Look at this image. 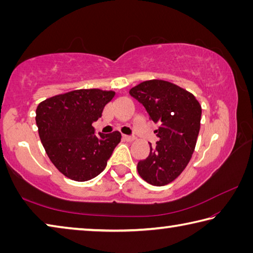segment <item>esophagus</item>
<instances>
[{
	"label": "esophagus",
	"mask_w": 253,
	"mask_h": 253,
	"mask_svg": "<svg viewBox=\"0 0 253 253\" xmlns=\"http://www.w3.org/2000/svg\"><path fill=\"white\" fill-rule=\"evenodd\" d=\"M123 137H124V139L128 140V142H131V140L135 139L134 135H123Z\"/></svg>",
	"instance_id": "34e87169"
}]
</instances>
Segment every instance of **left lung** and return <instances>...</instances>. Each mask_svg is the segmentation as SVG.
Wrapping results in <instances>:
<instances>
[{
    "instance_id": "8db88e82",
    "label": "left lung",
    "mask_w": 253,
    "mask_h": 253,
    "mask_svg": "<svg viewBox=\"0 0 253 253\" xmlns=\"http://www.w3.org/2000/svg\"><path fill=\"white\" fill-rule=\"evenodd\" d=\"M129 93L142 104L154 123L158 137L149 155L139 161L137 170L155 186L173 182L190 162L198 139L202 108L191 92L165 80H146Z\"/></svg>"
}]
</instances>
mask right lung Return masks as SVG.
<instances>
[{"label":"right lung","instance_id":"obj_1","mask_svg":"<svg viewBox=\"0 0 253 253\" xmlns=\"http://www.w3.org/2000/svg\"><path fill=\"white\" fill-rule=\"evenodd\" d=\"M114 96L111 90L78 89L48 98L37 107L41 143L50 161L68 178L84 182L96 177L121 142L119 131L96 135L92 127Z\"/></svg>","mask_w":253,"mask_h":253}]
</instances>
